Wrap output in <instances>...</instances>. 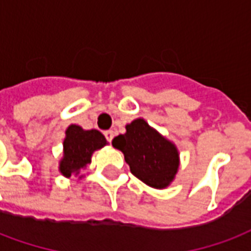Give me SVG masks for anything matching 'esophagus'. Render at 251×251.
I'll use <instances>...</instances> for the list:
<instances>
[{
    "label": "esophagus",
    "mask_w": 251,
    "mask_h": 251,
    "mask_svg": "<svg viewBox=\"0 0 251 251\" xmlns=\"http://www.w3.org/2000/svg\"><path fill=\"white\" fill-rule=\"evenodd\" d=\"M105 138L107 140V142H111V140H113V137H114V133H113V130H106L105 133Z\"/></svg>",
    "instance_id": "34e87169"
}]
</instances>
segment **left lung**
Segmentation results:
<instances>
[{
    "label": "left lung",
    "instance_id": "obj_1",
    "mask_svg": "<svg viewBox=\"0 0 251 251\" xmlns=\"http://www.w3.org/2000/svg\"><path fill=\"white\" fill-rule=\"evenodd\" d=\"M111 145L124 153L130 172L146 185L163 189L174 179L179 165L177 148L142 118L126 125L125 134L117 135Z\"/></svg>",
    "mask_w": 251,
    "mask_h": 251
}]
</instances>
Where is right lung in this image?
Returning a JSON list of instances; mask_svg holds the SVG:
<instances>
[{"instance_id": "right-lung-1", "label": "right lung", "mask_w": 251, "mask_h": 251, "mask_svg": "<svg viewBox=\"0 0 251 251\" xmlns=\"http://www.w3.org/2000/svg\"><path fill=\"white\" fill-rule=\"evenodd\" d=\"M106 145V140L98 130H83L77 125H70L64 141V159L59 163V170L65 177L78 174L92 161L94 150Z\"/></svg>"}]
</instances>
